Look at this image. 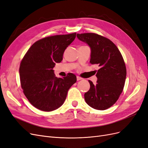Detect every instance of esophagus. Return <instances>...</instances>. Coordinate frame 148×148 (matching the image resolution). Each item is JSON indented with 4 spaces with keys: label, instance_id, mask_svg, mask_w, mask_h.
<instances>
[{
    "label": "esophagus",
    "instance_id": "esophagus-1",
    "mask_svg": "<svg viewBox=\"0 0 148 148\" xmlns=\"http://www.w3.org/2000/svg\"><path fill=\"white\" fill-rule=\"evenodd\" d=\"M77 81H79V80L82 79V78L79 77H77Z\"/></svg>",
    "mask_w": 148,
    "mask_h": 148
}]
</instances>
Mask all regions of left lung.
<instances>
[{"label": "left lung", "instance_id": "obj_1", "mask_svg": "<svg viewBox=\"0 0 148 148\" xmlns=\"http://www.w3.org/2000/svg\"><path fill=\"white\" fill-rule=\"evenodd\" d=\"M77 36L90 47V64L99 67L96 84L89 80L90 88L84 93L85 101L93 109L106 110L115 104L123 91L127 70L122 56L110 40L102 36L83 33Z\"/></svg>", "mask_w": 148, "mask_h": 148}]
</instances>
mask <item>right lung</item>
Segmentation results:
<instances>
[{
    "label": "right lung",
    "instance_id": "obj_1",
    "mask_svg": "<svg viewBox=\"0 0 148 148\" xmlns=\"http://www.w3.org/2000/svg\"><path fill=\"white\" fill-rule=\"evenodd\" d=\"M77 33L49 36L34 42L22 60L19 73L25 96L36 108L46 112L60 107L67 92L77 82L73 73L57 78L53 68L63 59L66 47Z\"/></svg>",
    "mask_w": 148,
    "mask_h": 148
}]
</instances>
